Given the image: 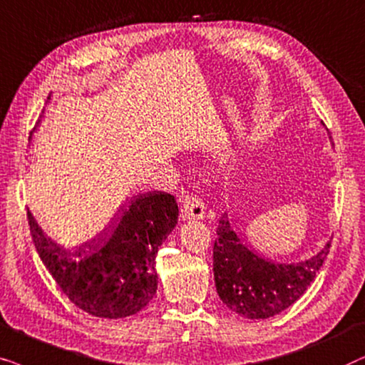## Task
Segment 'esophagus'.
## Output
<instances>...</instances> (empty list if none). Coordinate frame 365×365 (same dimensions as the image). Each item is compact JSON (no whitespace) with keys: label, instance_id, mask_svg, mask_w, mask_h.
Masks as SVG:
<instances>
[{"label":"esophagus","instance_id":"obj_1","mask_svg":"<svg viewBox=\"0 0 365 365\" xmlns=\"http://www.w3.org/2000/svg\"><path fill=\"white\" fill-rule=\"evenodd\" d=\"M182 217L185 220H192V218H203L205 217V205L200 198L193 197L192 193H182Z\"/></svg>","mask_w":365,"mask_h":365}]
</instances>
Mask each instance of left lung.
I'll return each instance as SVG.
<instances>
[{
  "label": "left lung",
  "mask_w": 365,
  "mask_h": 365,
  "mask_svg": "<svg viewBox=\"0 0 365 365\" xmlns=\"http://www.w3.org/2000/svg\"><path fill=\"white\" fill-rule=\"evenodd\" d=\"M213 244V277L218 297L228 309L247 319H269L302 297L315 279L330 242L312 259L297 264L265 260L237 235L227 213Z\"/></svg>",
  "instance_id": "8db88e82"
}]
</instances>
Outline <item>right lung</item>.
<instances>
[{
    "mask_svg": "<svg viewBox=\"0 0 365 365\" xmlns=\"http://www.w3.org/2000/svg\"><path fill=\"white\" fill-rule=\"evenodd\" d=\"M26 215L38 255L63 294L95 317L123 319L157 292L155 259L177 225L178 205L170 193H140L120 207L108 230L76 249L53 242Z\"/></svg>",
    "mask_w": 365,
    "mask_h": 365,
    "instance_id": "add662e5",
    "label": "right lung"
}]
</instances>
